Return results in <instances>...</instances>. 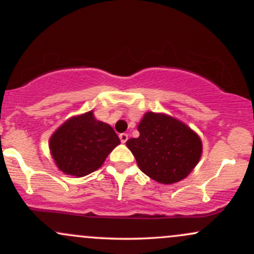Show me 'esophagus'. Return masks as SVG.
<instances>
[{
    "mask_svg": "<svg viewBox=\"0 0 254 254\" xmlns=\"http://www.w3.org/2000/svg\"><path fill=\"white\" fill-rule=\"evenodd\" d=\"M127 133H125V132H123V133H121V135H119V138H121V141H122V143H125V142L127 141Z\"/></svg>",
    "mask_w": 254,
    "mask_h": 254,
    "instance_id": "obj_1",
    "label": "esophagus"
}]
</instances>
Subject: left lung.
Instances as JSON below:
<instances>
[{
    "label": "left lung",
    "mask_w": 254,
    "mask_h": 254,
    "mask_svg": "<svg viewBox=\"0 0 254 254\" xmlns=\"http://www.w3.org/2000/svg\"><path fill=\"white\" fill-rule=\"evenodd\" d=\"M139 136L127 141L139 170L161 184L183 180L196 167L202 155L199 136L183 122L147 112L138 127Z\"/></svg>",
    "instance_id": "left-lung-1"
}]
</instances>
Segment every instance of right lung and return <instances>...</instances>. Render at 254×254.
Returning a JSON list of instances; mask_svg holds the SVG:
<instances>
[{
    "mask_svg": "<svg viewBox=\"0 0 254 254\" xmlns=\"http://www.w3.org/2000/svg\"><path fill=\"white\" fill-rule=\"evenodd\" d=\"M119 143L111 125L95 119L89 111L61 125L49 145L57 167L68 176L80 178L100 168Z\"/></svg>",
    "mask_w": 254,
    "mask_h": 254,
    "instance_id": "add662e5",
    "label": "right lung"
}]
</instances>
